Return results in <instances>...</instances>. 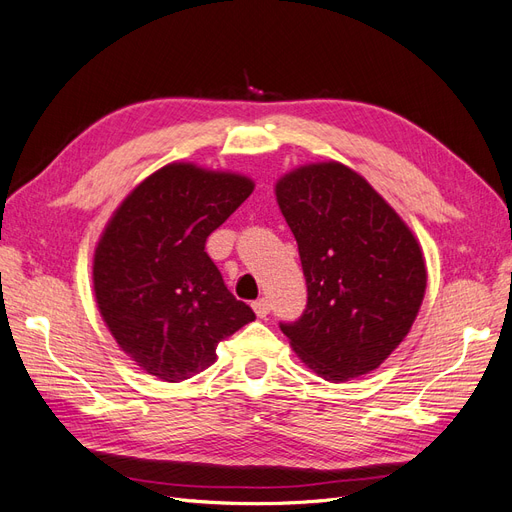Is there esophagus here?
<instances>
[{"instance_id":"34e87169","label":"esophagus","mask_w":512,"mask_h":512,"mask_svg":"<svg viewBox=\"0 0 512 512\" xmlns=\"http://www.w3.org/2000/svg\"><path fill=\"white\" fill-rule=\"evenodd\" d=\"M252 307H254V314H256L258 318H267V316H269V312H271V303H269L267 299H258V301H254V303H252Z\"/></svg>"}]
</instances>
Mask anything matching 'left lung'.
Here are the masks:
<instances>
[{
	"label": "left lung",
	"instance_id": "left-lung-1",
	"mask_svg": "<svg viewBox=\"0 0 512 512\" xmlns=\"http://www.w3.org/2000/svg\"><path fill=\"white\" fill-rule=\"evenodd\" d=\"M275 198L299 245L307 307L280 324L299 359L329 382L378 369L421 309V243L365 177L342 162L290 170Z\"/></svg>",
	"mask_w": 512,
	"mask_h": 512
}]
</instances>
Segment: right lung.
I'll return each instance as SVG.
<instances>
[{
    "mask_svg": "<svg viewBox=\"0 0 512 512\" xmlns=\"http://www.w3.org/2000/svg\"><path fill=\"white\" fill-rule=\"evenodd\" d=\"M254 181L192 162L166 164L123 198L94 252V292L117 346L145 374L181 382L256 316L224 286L207 237Z\"/></svg>",
    "mask_w": 512,
    "mask_h": 512,
    "instance_id": "right-lung-1",
    "label": "right lung"
}]
</instances>
